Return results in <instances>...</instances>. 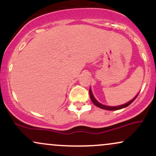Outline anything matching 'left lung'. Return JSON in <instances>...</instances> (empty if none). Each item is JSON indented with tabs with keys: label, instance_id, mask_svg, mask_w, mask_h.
Returning a JSON list of instances; mask_svg holds the SVG:
<instances>
[{
	"label": "left lung",
	"instance_id": "1",
	"mask_svg": "<svg viewBox=\"0 0 156 156\" xmlns=\"http://www.w3.org/2000/svg\"><path fill=\"white\" fill-rule=\"evenodd\" d=\"M138 94L135 97V98H133V100H131V101L128 102V103H125V104H124V105H119V106H114V107H113V106H106V105H104L101 104V103H100L99 102L96 101V99L94 98V96H93V94H92V91H91V89H89V96H90V98H91V100H92V103H94V104L96 106H98V108H102V109H105V110H108V111L119 110V109H122V108H125V107L128 106V105H129L130 104H131V103L134 101V100H135L136 98H137Z\"/></svg>",
	"mask_w": 156,
	"mask_h": 156
}]
</instances>
